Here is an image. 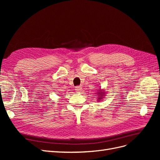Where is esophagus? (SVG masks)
I'll return each mask as SVG.
<instances>
[{"label":"esophagus","instance_id":"esophagus-1","mask_svg":"<svg viewBox=\"0 0 160 160\" xmlns=\"http://www.w3.org/2000/svg\"><path fill=\"white\" fill-rule=\"evenodd\" d=\"M82 89V87L81 86H77L75 87V91L77 92H79L81 91Z\"/></svg>","mask_w":160,"mask_h":160}]
</instances>
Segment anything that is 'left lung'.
Here are the masks:
<instances>
[{
	"instance_id": "8db88e82",
	"label": "left lung",
	"mask_w": 160,
	"mask_h": 160,
	"mask_svg": "<svg viewBox=\"0 0 160 160\" xmlns=\"http://www.w3.org/2000/svg\"><path fill=\"white\" fill-rule=\"evenodd\" d=\"M101 93H102V92H101Z\"/></svg>"
}]
</instances>
